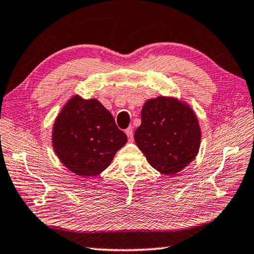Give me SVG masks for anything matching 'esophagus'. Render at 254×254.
I'll return each instance as SVG.
<instances>
[{"mask_svg": "<svg viewBox=\"0 0 254 254\" xmlns=\"http://www.w3.org/2000/svg\"><path fill=\"white\" fill-rule=\"evenodd\" d=\"M125 132H126V135L128 138H129L130 140L132 139V137H134V132H132V128L131 127H128L126 130H125Z\"/></svg>", "mask_w": 254, "mask_h": 254, "instance_id": "obj_1", "label": "esophagus"}]
</instances>
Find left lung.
<instances>
[{
	"label": "left lung",
	"instance_id": "1",
	"mask_svg": "<svg viewBox=\"0 0 254 254\" xmlns=\"http://www.w3.org/2000/svg\"><path fill=\"white\" fill-rule=\"evenodd\" d=\"M134 138L150 166L161 174L174 175L196 157L201 128L188 104L161 96L145 102Z\"/></svg>",
	"mask_w": 254,
	"mask_h": 254
}]
</instances>
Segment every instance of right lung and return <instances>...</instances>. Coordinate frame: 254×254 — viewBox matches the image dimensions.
Wrapping results in <instances>:
<instances>
[{
    "instance_id": "1",
    "label": "right lung",
    "mask_w": 254,
    "mask_h": 254,
    "mask_svg": "<svg viewBox=\"0 0 254 254\" xmlns=\"http://www.w3.org/2000/svg\"><path fill=\"white\" fill-rule=\"evenodd\" d=\"M126 143L127 136L97 99L73 96L53 124L57 156L69 171L82 177L99 175Z\"/></svg>"
}]
</instances>
